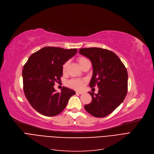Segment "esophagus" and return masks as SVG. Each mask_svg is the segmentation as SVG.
I'll return each instance as SVG.
<instances>
[{
	"instance_id": "1",
	"label": "esophagus",
	"mask_w": 154,
	"mask_h": 154,
	"mask_svg": "<svg viewBox=\"0 0 154 154\" xmlns=\"http://www.w3.org/2000/svg\"><path fill=\"white\" fill-rule=\"evenodd\" d=\"M85 92L83 91H76V93L77 94H83V93H84Z\"/></svg>"
}]
</instances>
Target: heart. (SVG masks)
I'll return each instance as SVG.
<instances>
[{
  "label": "heart",
  "instance_id": "1",
  "mask_svg": "<svg viewBox=\"0 0 154 154\" xmlns=\"http://www.w3.org/2000/svg\"><path fill=\"white\" fill-rule=\"evenodd\" d=\"M87 60H88L85 57H79L77 60L79 64L80 65V66H82L84 64V63ZM68 66V62L65 63L63 64V72H65L66 71ZM85 82V81L84 79H72V80H71V81H69L68 83V85L69 86L73 88H75V89H80L83 86Z\"/></svg>",
  "mask_w": 154,
  "mask_h": 154
}]
</instances>
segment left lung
Listing matches in <instances>:
<instances>
[{
    "mask_svg": "<svg viewBox=\"0 0 154 154\" xmlns=\"http://www.w3.org/2000/svg\"><path fill=\"white\" fill-rule=\"evenodd\" d=\"M79 53L89 58L93 66L90 86L98 87V93L89 92L92 101L85 105L87 112L102 118L113 112L125 99L128 73L120 58L112 51L99 48H82Z\"/></svg>",
    "mask_w": 154,
    "mask_h": 154,
    "instance_id": "left-lung-1",
    "label": "left lung"
}]
</instances>
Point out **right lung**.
Returning <instances> with one entry per match:
<instances>
[{
	"instance_id": "right-lung-1",
	"label": "right lung",
	"mask_w": 154,
	"mask_h": 154,
	"mask_svg": "<svg viewBox=\"0 0 154 154\" xmlns=\"http://www.w3.org/2000/svg\"><path fill=\"white\" fill-rule=\"evenodd\" d=\"M77 49L45 47L33 53L23 69L24 92L29 103L36 111L47 116L60 114L76 92L63 87L55 90V82L61 81L63 66L74 56Z\"/></svg>"
}]
</instances>
